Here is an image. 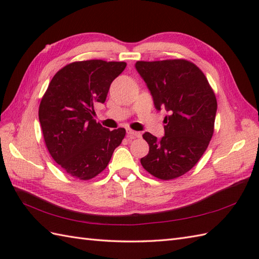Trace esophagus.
<instances>
[{
  "instance_id": "esophagus-1",
  "label": "esophagus",
  "mask_w": 259,
  "mask_h": 259,
  "mask_svg": "<svg viewBox=\"0 0 259 259\" xmlns=\"http://www.w3.org/2000/svg\"><path fill=\"white\" fill-rule=\"evenodd\" d=\"M126 134H128V136L130 137V138H139V137L141 136L140 133H137V131H134V130H126Z\"/></svg>"
}]
</instances>
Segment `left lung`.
Here are the masks:
<instances>
[{
  "label": "left lung",
  "instance_id": "obj_1",
  "mask_svg": "<svg viewBox=\"0 0 259 259\" xmlns=\"http://www.w3.org/2000/svg\"><path fill=\"white\" fill-rule=\"evenodd\" d=\"M136 69L157 110H166L164 136L142 135L149 152L140 162L161 180L188 172L206 151L213 134L217 100L202 71L183 59L138 61Z\"/></svg>",
  "mask_w": 259,
  "mask_h": 259
}]
</instances>
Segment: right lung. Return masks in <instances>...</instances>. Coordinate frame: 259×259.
Segmentation results:
<instances>
[{
    "label": "right lung",
    "mask_w": 259,
    "mask_h": 259,
    "mask_svg": "<svg viewBox=\"0 0 259 259\" xmlns=\"http://www.w3.org/2000/svg\"><path fill=\"white\" fill-rule=\"evenodd\" d=\"M125 65L103 60L70 63L53 76L42 98L38 120L47 148L72 177L89 180L103 171L124 138V128L110 131L97 123L93 103H104Z\"/></svg>",
    "instance_id": "add662e5"
}]
</instances>
